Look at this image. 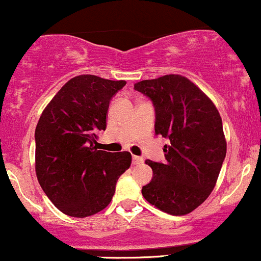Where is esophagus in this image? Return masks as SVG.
<instances>
[{
  "mask_svg": "<svg viewBox=\"0 0 261 261\" xmlns=\"http://www.w3.org/2000/svg\"><path fill=\"white\" fill-rule=\"evenodd\" d=\"M142 161H144V160H142L141 157L133 156V163H134V165H139V163H141Z\"/></svg>",
  "mask_w": 261,
  "mask_h": 261,
  "instance_id": "1",
  "label": "esophagus"
}]
</instances>
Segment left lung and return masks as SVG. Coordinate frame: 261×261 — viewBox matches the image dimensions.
<instances>
[{
	"mask_svg": "<svg viewBox=\"0 0 261 261\" xmlns=\"http://www.w3.org/2000/svg\"><path fill=\"white\" fill-rule=\"evenodd\" d=\"M135 89L152 101L154 134L170 140L163 148L165 162L146 161L153 177L142 196L172 216L191 213L213 191L225 159L222 117L211 99L182 75L142 80Z\"/></svg>",
	"mask_w": 261,
	"mask_h": 261,
	"instance_id": "left-lung-1",
	"label": "left lung"
}]
</instances>
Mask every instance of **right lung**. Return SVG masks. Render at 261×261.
Instances as JSON below:
<instances>
[{"mask_svg":"<svg viewBox=\"0 0 261 261\" xmlns=\"http://www.w3.org/2000/svg\"><path fill=\"white\" fill-rule=\"evenodd\" d=\"M125 85V80L78 75L39 117L34 134L37 178L67 216L84 218L104 210L119 177L130 167V152L96 150L98 135L107 128L109 104Z\"/></svg>","mask_w":261,"mask_h":261,"instance_id":"obj_1","label":"right lung"}]
</instances>
